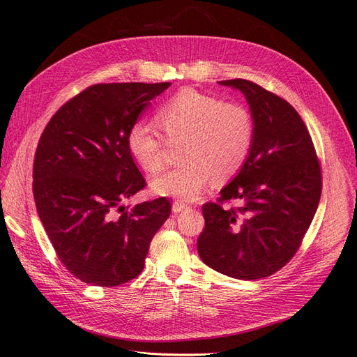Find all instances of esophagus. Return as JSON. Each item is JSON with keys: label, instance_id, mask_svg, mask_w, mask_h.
<instances>
[{"label": "esophagus", "instance_id": "1", "mask_svg": "<svg viewBox=\"0 0 357 357\" xmlns=\"http://www.w3.org/2000/svg\"><path fill=\"white\" fill-rule=\"evenodd\" d=\"M188 209H190V206L181 200H176V202H174V204H172V212L174 213H179V212L188 211Z\"/></svg>", "mask_w": 357, "mask_h": 357}]
</instances>
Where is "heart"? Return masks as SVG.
Segmentation results:
<instances>
[{
    "instance_id": "heart-1",
    "label": "heart",
    "mask_w": 357,
    "mask_h": 357,
    "mask_svg": "<svg viewBox=\"0 0 357 357\" xmlns=\"http://www.w3.org/2000/svg\"><path fill=\"white\" fill-rule=\"evenodd\" d=\"M155 123L167 142H181V165L163 172L151 181L158 195L192 200L209 185L212 178L224 182L245 166L255 141V119L240 102L182 89L155 111ZM155 124L135 121L128 132L129 153L148 174L163 166L165 145Z\"/></svg>"
}]
</instances>
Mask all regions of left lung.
I'll return each instance as SVG.
<instances>
[{"label":"left lung","mask_w":357,"mask_h":357,"mask_svg":"<svg viewBox=\"0 0 357 357\" xmlns=\"http://www.w3.org/2000/svg\"><path fill=\"white\" fill-rule=\"evenodd\" d=\"M218 83L245 95L255 141L218 203L203 204L197 250L218 273L257 280L279 271L300 248L320 200L321 172L312 136L289 102L248 79ZM228 199L239 208L224 210Z\"/></svg>","instance_id":"1"}]
</instances>
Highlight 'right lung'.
Segmentation results:
<instances>
[{
  "mask_svg": "<svg viewBox=\"0 0 357 357\" xmlns=\"http://www.w3.org/2000/svg\"><path fill=\"white\" fill-rule=\"evenodd\" d=\"M169 86H90L56 111L40 137L32 172L37 212L61 262L84 283L112 287L139 275L170 215L166 197L121 204L145 187L128 132Z\"/></svg>",
  "mask_w": 357,
  "mask_h": 357,
  "instance_id": "add662e5",
  "label": "right lung"
}]
</instances>
